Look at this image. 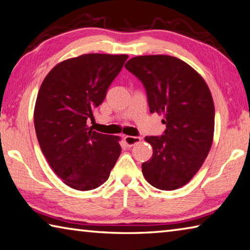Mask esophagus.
Instances as JSON below:
<instances>
[{"label":"esophagus","mask_w":250,"mask_h":250,"mask_svg":"<svg viewBox=\"0 0 250 250\" xmlns=\"http://www.w3.org/2000/svg\"><path fill=\"white\" fill-rule=\"evenodd\" d=\"M141 141H142V138L141 137H138V136H125L124 137V142H125V144L127 146H134L135 144H138V143H141Z\"/></svg>","instance_id":"esophagus-1"}]
</instances>
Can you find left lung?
<instances>
[{
  "label": "left lung",
  "mask_w": 250,
  "mask_h": 250,
  "mask_svg": "<svg viewBox=\"0 0 250 250\" xmlns=\"http://www.w3.org/2000/svg\"><path fill=\"white\" fill-rule=\"evenodd\" d=\"M126 69L145 86L150 113L163 114L161 136H146L152 157L142 165L152 187L171 191L187 185L211 149L215 109L211 91L189 64L166 55L138 56Z\"/></svg>",
  "instance_id": "1"
}]
</instances>
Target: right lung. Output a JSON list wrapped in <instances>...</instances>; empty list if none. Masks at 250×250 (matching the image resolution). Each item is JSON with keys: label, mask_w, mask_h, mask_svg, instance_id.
Listing matches in <instances>:
<instances>
[{"label": "right lung", "mask_w": 250, "mask_h": 250, "mask_svg": "<svg viewBox=\"0 0 250 250\" xmlns=\"http://www.w3.org/2000/svg\"><path fill=\"white\" fill-rule=\"evenodd\" d=\"M127 55L87 54L55 65L38 91L34 111L39 146L65 185L80 191L107 180L121 155L117 136L87 127L95 107L121 72Z\"/></svg>", "instance_id": "obj_1"}]
</instances>
